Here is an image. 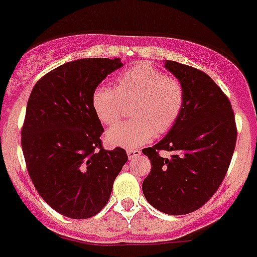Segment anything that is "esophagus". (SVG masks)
Here are the masks:
<instances>
[{
	"mask_svg": "<svg viewBox=\"0 0 257 257\" xmlns=\"http://www.w3.org/2000/svg\"><path fill=\"white\" fill-rule=\"evenodd\" d=\"M126 153H128L129 160H134V158H137L141 155V151L134 150V148H129V150H126Z\"/></svg>",
	"mask_w": 257,
	"mask_h": 257,
	"instance_id": "1",
	"label": "esophagus"
}]
</instances>
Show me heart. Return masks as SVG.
Here are the masks:
<instances>
[{"label": "heart", "instance_id": "b5f03b06", "mask_svg": "<svg viewBox=\"0 0 257 257\" xmlns=\"http://www.w3.org/2000/svg\"><path fill=\"white\" fill-rule=\"evenodd\" d=\"M133 102V121L116 124L105 133L112 147L133 148L150 142L155 134L171 131L185 104L183 83L148 62H140L115 77L114 88L100 85L91 95V106L100 121L112 125L121 116L123 104Z\"/></svg>", "mask_w": 257, "mask_h": 257}]
</instances>
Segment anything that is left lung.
Segmentation results:
<instances>
[{"instance_id": "left-lung-1", "label": "left lung", "mask_w": 257, "mask_h": 257, "mask_svg": "<svg viewBox=\"0 0 257 257\" xmlns=\"http://www.w3.org/2000/svg\"><path fill=\"white\" fill-rule=\"evenodd\" d=\"M165 68L183 83L185 104L164 140L142 151L152 166L142 190L153 208L183 215L203 207L218 190L233 156L237 129L228 97L207 73L174 61L165 62ZM160 150L172 156L162 158Z\"/></svg>"}]
</instances>
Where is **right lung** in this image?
<instances>
[{
	"label": "right lung",
	"instance_id": "obj_1",
	"mask_svg": "<svg viewBox=\"0 0 257 257\" xmlns=\"http://www.w3.org/2000/svg\"><path fill=\"white\" fill-rule=\"evenodd\" d=\"M120 67V58L68 62L43 76L29 97L21 131L29 175L47 204L72 219L106 205L128 161L123 148H102L104 128L91 106L93 90Z\"/></svg>",
	"mask_w": 257,
	"mask_h": 257
}]
</instances>
